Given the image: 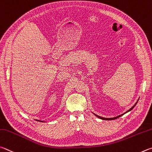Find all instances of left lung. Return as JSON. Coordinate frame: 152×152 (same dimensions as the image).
<instances>
[{"label":"left lung","mask_w":152,"mask_h":152,"mask_svg":"<svg viewBox=\"0 0 152 152\" xmlns=\"http://www.w3.org/2000/svg\"><path fill=\"white\" fill-rule=\"evenodd\" d=\"M137 102H138V100H137V102H136V104H135L134 105V106H132V107H131V108L130 109H129V110H128V111H127V112H126L125 113H124V114H121V115H118V116H116V117H114V118H103V117H100V116H99V115H96V114H94V113H93V114H94L95 115H96V116H97L98 118H100V119H102V120H115V119H117V118H120V117H121V116H122V115H123L124 114H126V113L127 112H129V111H131V110H132V109H133L134 108V107H135V106H136V105L137 104Z\"/></svg>","instance_id":"obj_1"}]
</instances>
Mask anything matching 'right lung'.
Instances as JSON below:
<instances>
[{
  "label": "right lung",
  "mask_w": 152,
  "mask_h": 152,
  "mask_svg": "<svg viewBox=\"0 0 152 152\" xmlns=\"http://www.w3.org/2000/svg\"><path fill=\"white\" fill-rule=\"evenodd\" d=\"M37 121H38V122H43L42 121H40V120H37Z\"/></svg>",
  "instance_id": "1"
}]
</instances>
